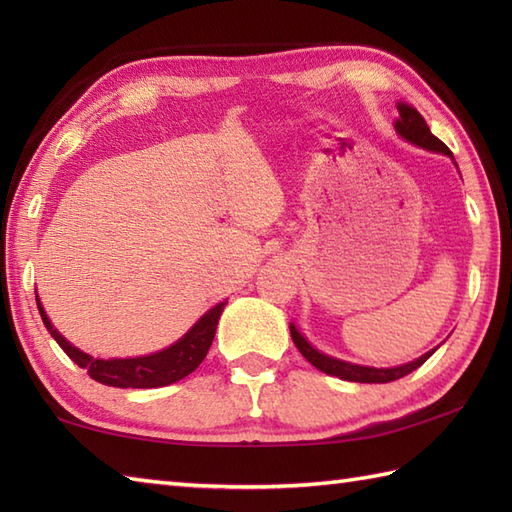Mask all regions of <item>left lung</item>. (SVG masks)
Instances as JSON below:
<instances>
[{
  "mask_svg": "<svg viewBox=\"0 0 512 512\" xmlns=\"http://www.w3.org/2000/svg\"><path fill=\"white\" fill-rule=\"evenodd\" d=\"M398 121L394 123L396 132L409 140V143L418 145L422 149H429V151H436V154H447L449 158H453L451 149L442 143L440 138H436L431 134L429 125L424 123V118L420 116V112L416 107H411L407 103H398ZM458 167V165H455ZM290 336L292 341H295L297 350L306 356V361L312 363L321 372L330 374V376H339L341 380H352V383H391V380H398L402 376L411 374L413 369H418L427 358L436 352L431 350L427 354H422L416 361H411L407 365H398V367H365V365H354V363H347V361H339V358L323 354L319 350H314V347L303 339L299 334V330L295 328V323H290Z\"/></svg>",
  "mask_w": 512,
  "mask_h": 512,
  "instance_id": "1",
  "label": "left lung"
}]
</instances>
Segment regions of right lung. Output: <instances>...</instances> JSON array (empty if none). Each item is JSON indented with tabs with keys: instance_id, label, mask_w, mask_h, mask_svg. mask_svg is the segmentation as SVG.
<instances>
[{
	"instance_id": "1",
	"label": "right lung",
	"mask_w": 512,
	"mask_h": 512,
	"mask_svg": "<svg viewBox=\"0 0 512 512\" xmlns=\"http://www.w3.org/2000/svg\"><path fill=\"white\" fill-rule=\"evenodd\" d=\"M224 306L226 301L217 303V306L206 312L204 317L182 336V339L165 347V350L147 354V356L107 358L105 361V358H94L90 354L81 352L79 347H74L70 341H65L63 336L54 330L48 314L41 308V301L37 299V308L43 319V325H46L48 332L54 336V341L61 345V350L68 354L76 365L83 367L85 372L90 374V378L96 380V383H103L110 387H123V389L165 387L171 383H178L180 378L195 372L213 343L217 321H220Z\"/></svg>"
}]
</instances>
